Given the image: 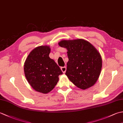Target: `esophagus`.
Returning <instances> with one entry per match:
<instances>
[{
    "mask_svg": "<svg viewBox=\"0 0 123 123\" xmlns=\"http://www.w3.org/2000/svg\"><path fill=\"white\" fill-rule=\"evenodd\" d=\"M61 70H62V72H63V74H64V73L66 72V70H67V68H66V67H61Z\"/></svg>",
    "mask_w": 123,
    "mask_h": 123,
    "instance_id": "obj_1",
    "label": "esophagus"
}]
</instances>
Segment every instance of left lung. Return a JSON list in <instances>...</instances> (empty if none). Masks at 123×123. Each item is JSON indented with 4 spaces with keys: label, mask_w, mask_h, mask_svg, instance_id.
Instances as JSON below:
<instances>
[{
    "label": "left lung",
    "mask_w": 123,
    "mask_h": 123,
    "mask_svg": "<svg viewBox=\"0 0 123 123\" xmlns=\"http://www.w3.org/2000/svg\"><path fill=\"white\" fill-rule=\"evenodd\" d=\"M58 44L68 50L69 61L66 74L70 81L82 90L95 85L102 68L101 55L95 47L81 38L63 40Z\"/></svg>",
    "instance_id": "left-lung-1"
}]
</instances>
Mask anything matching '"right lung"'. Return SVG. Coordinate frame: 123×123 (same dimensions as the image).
I'll list each match as a JSON object with an SVG mask.
<instances>
[{
    "instance_id": "add662e5",
    "label": "right lung",
    "mask_w": 123,
    "mask_h": 123,
    "mask_svg": "<svg viewBox=\"0 0 123 123\" xmlns=\"http://www.w3.org/2000/svg\"><path fill=\"white\" fill-rule=\"evenodd\" d=\"M50 46L36 47L28 55L24 70L25 77L34 90L48 93L53 90L59 81L62 71L53 59L49 57Z\"/></svg>"
}]
</instances>
